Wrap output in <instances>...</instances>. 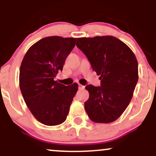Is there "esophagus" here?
Masks as SVG:
<instances>
[{
    "label": "esophagus",
    "mask_w": 156,
    "mask_h": 156,
    "mask_svg": "<svg viewBox=\"0 0 156 156\" xmlns=\"http://www.w3.org/2000/svg\"><path fill=\"white\" fill-rule=\"evenodd\" d=\"M84 88H85V86H83V85L79 84V90H83V89H84Z\"/></svg>",
    "instance_id": "34e87169"
}]
</instances>
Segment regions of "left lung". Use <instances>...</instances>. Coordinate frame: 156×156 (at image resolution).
I'll return each instance as SVG.
<instances>
[{
	"mask_svg": "<svg viewBox=\"0 0 156 156\" xmlns=\"http://www.w3.org/2000/svg\"><path fill=\"white\" fill-rule=\"evenodd\" d=\"M76 46L101 80V86L85 87L89 92L85 111L97 123L114 122L128 106L139 80L136 56L125 43L113 36L76 38Z\"/></svg>",
	"mask_w": 156,
	"mask_h": 156,
	"instance_id": "obj_1",
	"label": "left lung"
}]
</instances>
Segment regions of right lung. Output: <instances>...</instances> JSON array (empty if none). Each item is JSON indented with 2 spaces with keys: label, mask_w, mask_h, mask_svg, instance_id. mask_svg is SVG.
<instances>
[{
  "label": "right lung",
  "mask_w": 156,
  "mask_h": 156,
  "mask_svg": "<svg viewBox=\"0 0 156 156\" xmlns=\"http://www.w3.org/2000/svg\"><path fill=\"white\" fill-rule=\"evenodd\" d=\"M75 44L76 38L47 37L31 45L21 62L19 84L23 97L33 116L45 125L66 121L78 90L77 83L66 86L54 80Z\"/></svg>",
  "instance_id": "right-lung-1"
}]
</instances>
